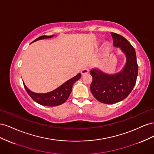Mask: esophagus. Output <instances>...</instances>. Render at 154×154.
<instances>
[{
    "label": "esophagus",
    "mask_w": 154,
    "mask_h": 154,
    "mask_svg": "<svg viewBox=\"0 0 154 154\" xmlns=\"http://www.w3.org/2000/svg\"><path fill=\"white\" fill-rule=\"evenodd\" d=\"M88 72H89V70H88L87 68H83L82 69L81 73H82V74H83V75H84V74H87Z\"/></svg>",
    "instance_id": "obj_1"
}]
</instances>
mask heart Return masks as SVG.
<instances>
[{"mask_svg": "<svg viewBox=\"0 0 154 154\" xmlns=\"http://www.w3.org/2000/svg\"><path fill=\"white\" fill-rule=\"evenodd\" d=\"M105 46H106V47H109V44H105Z\"/></svg>", "mask_w": 154, "mask_h": 154, "instance_id": "1", "label": "heart"}]
</instances>
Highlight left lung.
<instances>
[{"mask_svg":"<svg viewBox=\"0 0 154 154\" xmlns=\"http://www.w3.org/2000/svg\"><path fill=\"white\" fill-rule=\"evenodd\" d=\"M110 34L114 40L113 45L125 53L127 62L122 71L112 75L95 69L91 70L92 94L97 101L106 104H113L125 99L132 91L138 74L136 54L133 46L122 35L112 32Z\"/></svg>","mask_w":154,"mask_h":154,"instance_id":"obj_1","label":"left lung"}]
</instances>
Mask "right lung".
<instances>
[{"instance_id": "add662e5", "label": "right lung", "mask_w": 154, "mask_h": 154, "mask_svg": "<svg viewBox=\"0 0 154 154\" xmlns=\"http://www.w3.org/2000/svg\"><path fill=\"white\" fill-rule=\"evenodd\" d=\"M54 35L51 36H41L38 38L35 39L33 42L39 40L41 39L44 38H52ZM81 77V74L79 73L76 76L73 77L72 78L70 79L66 83H64L57 89H55L53 91H51L48 93H45V94H38V93H35L31 91L29 89L27 88L24 83V86L26 91H27L31 98L36 103H38L40 105L44 106H58L63 103L66 101L71 93L72 87L74 83Z\"/></svg>"}]
</instances>
